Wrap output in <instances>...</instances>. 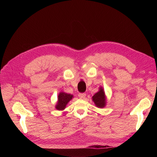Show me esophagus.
<instances>
[{"label": "esophagus", "instance_id": "34e87169", "mask_svg": "<svg viewBox=\"0 0 157 157\" xmlns=\"http://www.w3.org/2000/svg\"><path fill=\"white\" fill-rule=\"evenodd\" d=\"M78 97L80 98H81V99L84 98L85 97H86V94H85V93H79L78 94Z\"/></svg>", "mask_w": 157, "mask_h": 157}]
</instances>
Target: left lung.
Listing matches in <instances>:
<instances>
[{"label": "left lung", "mask_w": 157, "mask_h": 157, "mask_svg": "<svg viewBox=\"0 0 157 157\" xmlns=\"http://www.w3.org/2000/svg\"><path fill=\"white\" fill-rule=\"evenodd\" d=\"M92 100L96 104L98 107L103 108L105 105V93L103 92V89L102 88H99V92H97L92 97Z\"/></svg>", "instance_id": "obj_1"}]
</instances>
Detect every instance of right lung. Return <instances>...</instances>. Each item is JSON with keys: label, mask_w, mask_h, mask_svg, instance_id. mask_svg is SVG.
I'll return each instance as SVG.
<instances>
[{"label": "right lung", "mask_w": 157, "mask_h": 157, "mask_svg": "<svg viewBox=\"0 0 157 157\" xmlns=\"http://www.w3.org/2000/svg\"><path fill=\"white\" fill-rule=\"evenodd\" d=\"M73 95L65 92H61L58 95V101L56 108L58 110H63L65 108L66 105L73 98Z\"/></svg>", "instance_id": "obj_1"}]
</instances>
